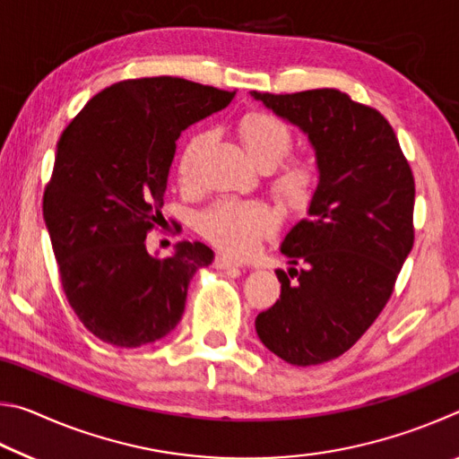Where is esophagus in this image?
Segmentation results:
<instances>
[{
    "instance_id": "obj_1",
    "label": "esophagus",
    "mask_w": 459,
    "mask_h": 459,
    "mask_svg": "<svg viewBox=\"0 0 459 459\" xmlns=\"http://www.w3.org/2000/svg\"><path fill=\"white\" fill-rule=\"evenodd\" d=\"M214 265L219 269H235V267H240V263L227 257V255H216L214 257Z\"/></svg>"
}]
</instances>
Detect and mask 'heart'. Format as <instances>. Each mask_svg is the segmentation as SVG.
<instances>
[{
	"label": "heart",
	"instance_id": "heart-1",
	"mask_svg": "<svg viewBox=\"0 0 459 459\" xmlns=\"http://www.w3.org/2000/svg\"><path fill=\"white\" fill-rule=\"evenodd\" d=\"M238 137L245 152L261 169L281 164L293 147L291 129L275 115L253 111L238 121ZM211 143L206 131L194 134L182 147L178 158V180L182 186H194L198 178L202 153ZM273 194L290 211H304L312 202L316 188L314 168L304 160L283 164L271 182ZM279 219L267 202L221 200L200 214L198 229L211 243L232 255H247L259 245L261 238L273 235Z\"/></svg>",
	"mask_w": 459,
	"mask_h": 459
}]
</instances>
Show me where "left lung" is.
I'll return each mask as SVG.
<instances>
[{
	"mask_svg": "<svg viewBox=\"0 0 459 459\" xmlns=\"http://www.w3.org/2000/svg\"><path fill=\"white\" fill-rule=\"evenodd\" d=\"M251 97L304 131L316 152L309 216L281 243L293 267L275 271L281 295L255 320L271 352L312 367L351 351L391 298L415 240L413 172L388 121L346 92Z\"/></svg>",
	"mask_w": 459,
	"mask_h": 459,
	"instance_id": "8db88e82",
	"label": "left lung"
}]
</instances>
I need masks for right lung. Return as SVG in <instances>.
Wrapping results in <instances>:
<instances>
[{"mask_svg":"<svg viewBox=\"0 0 459 459\" xmlns=\"http://www.w3.org/2000/svg\"><path fill=\"white\" fill-rule=\"evenodd\" d=\"M235 91L176 76L115 82L62 131L44 190V222L66 299L84 328L117 348L150 344L184 314L194 273L214 259L204 243L147 253L164 221L176 139L227 107Z\"/></svg>","mask_w":459,"mask_h":459,"instance_id":"add662e5","label":"right lung"}]
</instances>
